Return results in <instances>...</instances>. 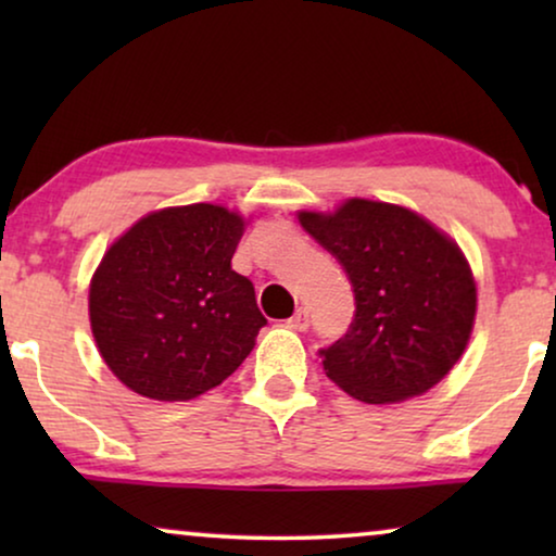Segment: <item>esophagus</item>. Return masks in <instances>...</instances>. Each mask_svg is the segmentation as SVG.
Masks as SVG:
<instances>
[{"instance_id":"esophagus-1","label":"esophagus","mask_w":556,"mask_h":556,"mask_svg":"<svg viewBox=\"0 0 556 556\" xmlns=\"http://www.w3.org/2000/svg\"><path fill=\"white\" fill-rule=\"evenodd\" d=\"M308 324H311V318H308V308H299V311H295V314L286 321L288 329H293V331H306V329H308Z\"/></svg>"}]
</instances>
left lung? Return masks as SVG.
<instances>
[{
    "mask_svg": "<svg viewBox=\"0 0 556 556\" xmlns=\"http://www.w3.org/2000/svg\"><path fill=\"white\" fill-rule=\"evenodd\" d=\"M299 223L354 288L346 333L318 349L326 377L369 405L435 387L473 331L476 280L460 248L413 210L356 197L331 215L299 212Z\"/></svg>",
    "mask_w": 556,
    "mask_h": 556,
    "instance_id": "8db88e82",
    "label": "left lung"
}]
</instances>
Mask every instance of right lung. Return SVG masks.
Returning a JSON list of instances; mask_svg holds the SVG:
<instances>
[{
  "mask_svg": "<svg viewBox=\"0 0 556 556\" xmlns=\"http://www.w3.org/2000/svg\"><path fill=\"white\" fill-rule=\"evenodd\" d=\"M242 232L238 212L200 202L151 212L109 248L90 280V329L128 390L200 397L253 352L268 321L230 265Z\"/></svg>",
  "mask_w": 556,
  "mask_h": 556,
  "instance_id": "add662e5",
  "label": "right lung"
}]
</instances>
